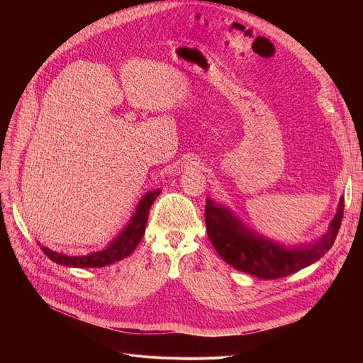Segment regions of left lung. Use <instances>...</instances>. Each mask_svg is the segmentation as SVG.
Masks as SVG:
<instances>
[{"mask_svg":"<svg viewBox=\"0 0 363 363\" xmlns=\"http://www.w3.org/2000/svg\"><path fill=\"white\" fill-rule=\"evenodd\" d=\"M206 228L213 248L233 268L251 276L272 280L291 276L320 260L332 248L344 216V199L327 233L309 245L286 248L248 230L227 207L206 200Z\"/></svg>","mask_w":363,"mask_h":363,"instance_id":"8db88e82","label":"left lung"}]
</instances>
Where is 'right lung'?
I'll use <instances>...</instances> for the list:
<instances>
[{"label":"right lung","mask_w":363,"mask_h":363,"mask_svg":"<svg viewBox=\"0 0 363 363\" xmlns=\"http://www.w3.org/2000/svg\"><path fill=\"white\" fill-rule=\"evenodd\" d=\"M160 192V189L150 191L142 196V200L139 201L128 224L124 227V230H121V233L101 251H95L86 256H67L62 255V252L52 251L47 247H42V251L45 252L52 262L69 268H101L112 265V263L130 256L139 245L142 236L145 233L151 204L155 203Z\"/></svg>","instance_id":"1"}]
</instances>
